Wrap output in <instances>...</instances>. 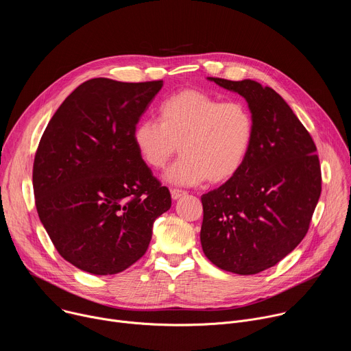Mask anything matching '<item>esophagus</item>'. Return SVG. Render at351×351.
Returning <instances> with one entry per match:
<instances>
[{
    "label": "esophagus",
    "mask_w": 351,
    "mask_h": 351,
    "mask_svg": "<svg viewBox=\"0 0 351 351\" xmlns=\"http://www.w3.org/2000/svg\"><path fill=\"white\" fill-rule=\"evenodd\" d=\"M186 194H187V191H184V190L171 189V195H172L173 199H178V198H180V197H183V195H186Z\"/></svg>",
    "instance_id": "esophagus-1"
}]
</instances>
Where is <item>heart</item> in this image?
Here are the masks:
<instances>
[{
	"label": "heart",
	"mask_w": 351,
	"mask_h": 351,
	"mask_svg": "<svg viewBox=\"0 0 351 351\" xmlns=\"http://www.w3.org/2000/svg\"><path fill=\"white\" fill-rule=\"evenodd\" d=\"M141 160L164 169L179 152L183 156L167 178L179 184L203 180L218 184L243 168L254 141V118L240 101L222 99L197 88L180 90L165 98L158 122L141 121L133 130Z\"/></svg>",
	"instance_id": "heart-1"
}]
</instances>
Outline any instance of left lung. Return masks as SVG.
<instances>
[{
  "label": "left lung",
  "mask_w": 351,
  "mask_h": 351,
  "mask_svg": "<svg viewBox=\"0 0 351 351\" xmlns=\"http://www.w3.org/2000/svg\"><path fill=\"white\" fill-rule=\"evenodd\" d=\"M208 79L245 98L254 141L239 173L202 195L199 240L218 268L254 275L307 234L322 189L319 158L311 134L274 88L250 79Z\"/></svg>",
  "instance_id": "8db88e82"
}]
</instances>
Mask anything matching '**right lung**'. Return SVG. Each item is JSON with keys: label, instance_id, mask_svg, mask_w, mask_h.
Wrapping results in <instances>:
<instances>
[{"label": "right lung", "instance_id": "right-lung-1", "mask_svg": "<svg viewBox=\"0 0 351 351\" xmlns=\"http://www.w3.org/2000/svg\"><path fill=\"white\" fill-rule=\"evenodd\" d=\"M164 82L95 77L72 91L48 122L34 156L38 218L64 260L114 275L140 260L154 221L171 208L168 187L133 141Z\"/></svg>", "mask_w": 351, "mask_h": 351}]
</instances>
